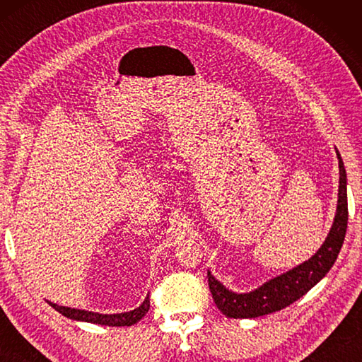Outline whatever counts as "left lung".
I'll return each instance as SVG.
<instances>
[{
    "label": "left lung",
    "instance_id": "8db88e82",
    "mask_svg": "<svg viewBox=\"0 0 362 362\" xmlns=\"http://www.w3.org/2000/svg\"><path fill=\"white\" fill-rule=\"evenodd\" d=\"M339 160V193H337V209L333 226L325 238V243L314 255L291 271L261 284L259 288L244 294L227 289L209 271V286L214 303L222 314L233 319H253L266 316L286 308L302 296H305L314 284H317L333 267L344 244L349 222L347 205V174L339 151L336 149Z\"/></svg>",
    "mask_w": 362,
    "mask_h": 362
}]
</instances>
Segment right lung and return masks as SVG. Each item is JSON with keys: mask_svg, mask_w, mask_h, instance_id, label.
<instances>
[{"mask_svg": "<svg viewBox=\"0 0 362 362\" xmlns=\"http://www.w3.org/2000/svg\"><path fill=\"white\" fill-rule=\"evenodd\" d=\"M54 310L59 311L62 316L73 319V320H82V322H90V324H98V325H107V327H130L136 324L138 320H141L146 313L149 311V296L144 298V302L138 306V308L127 311V313H119V314H99L93 311H86V310H76V308H68V306H59L52 302H48Z\"/></svg>", "mask_w": 362, "mask_h": 362, "instance_id": "1", "label": "right lung"}]
</instances>
